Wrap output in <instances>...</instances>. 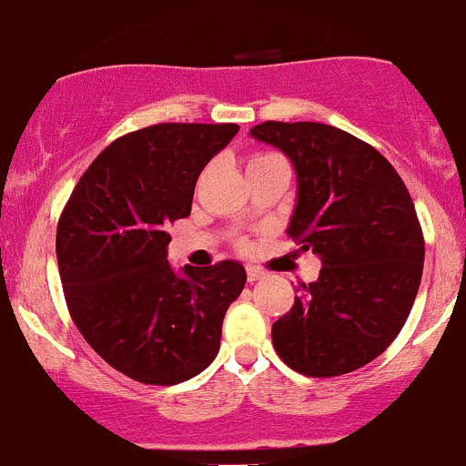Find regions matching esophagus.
<instances>
[{
    "label": "esophagus",
    "mask_w": 466,
    "mask_h": 466,
    "mask_svg": "<svg viewBox=\"0 0 466 466\" xmlns=\"http://www.w3.org/2000/svg\"><path fill=\"white\" fill-rule=\"evenodd\" d=\"M264 275H267V273H264L262 268L253 267V264H248V267H247V279H248V282H251V284L258 282V279H262Z\"/></svg>",
    "instance_id": "esophagus-1"
}]
</instances>
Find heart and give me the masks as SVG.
Listing matches in <instances>:
<instances>
[{"label":"heart","instance_id":"obj_1","mask_svg":"<svg viewBox=\"0 0 466 466\" xmlns=\"http://www.w3.org/2000/svg\"><path fill=\"white\" fill-rule=\"evenodd\" d=\"M273 162H284L279 155L275 153H255L248 157V167H247V173L253 171V168H262V167H268V164Z\"/></svg>","mask_w":466,"mask_h":466}]
</instances>
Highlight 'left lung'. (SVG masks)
I'll return each instance as SVG.
<instances>
[{
  "label": "left lung",
  "mask_w": 466,
  "mask_h": 466,
  "mask_svg": "<svg viewBox=\"0 0 466 466\" xmlns=\"http://www.w3.org/2000/svg\"><path fill=\"white\" fill-rule=\"evenodd\" d=\"M259 142L291 157L298 207L289 235L322 259L273 324L284 364L311 378L351 373L398 338L424 267V235L402 177L382 153L319 122H262Z\"/></svg>",
  "instance_id": "1"
}]
</instances>
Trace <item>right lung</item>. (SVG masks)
<instances>
[{"label": "right lung", "instance_id": "obj_1", "mask_svg": "<svg viewBox=\"0 0 466 466\" xmlns=\"http://www.w3.org/2000/svg\"><path fill=\"white\" fill-rule=\"evenodd\" d=\"M238 124L167 122L122 135L79 177L57 222V267L75 327L142 384L171 387L219 351L239 262L168 267L167 228L191 215L195 182Z\"/></svg>", "mask_w": 466, "mask_h": 466}]
</instances>
